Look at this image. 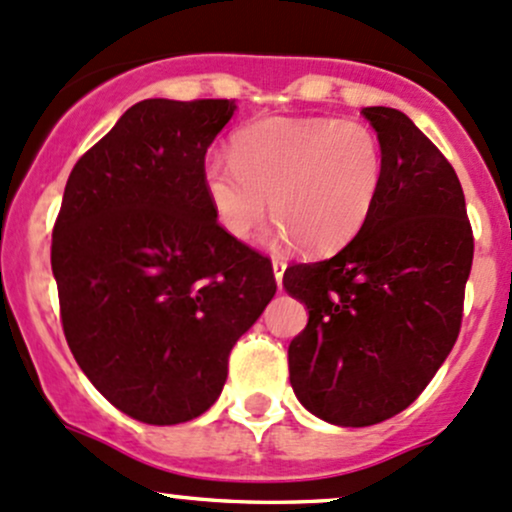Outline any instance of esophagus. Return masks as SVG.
<instances>
[{
    "mask_svg": "<svg viewBox=\"0 0 512 512\" xmlns=\"http://www.w3.org/2000/svg\"><path fill=\"white\" fill-rule=\"evenodd\" d=\"M272 269H274L276 284L281 286V279H284V272H286V260H281V257H274V260H272Z\"/></svg>",
    "mask_w": 512,
    "mask_h": 512,
    "instance_id": "obj_1",
    "label": "esophagus"
}]
</instances>
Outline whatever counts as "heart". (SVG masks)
I'll list each match as a JSON object with an SVG mask.
<instances>
[{
    "label": "heart",
    "instance_id": "heart-1",
    "mask_svg": "<svg viewBox=\"0 0 512 512\" xmlns=\"http://www.w3.org/2000/svg\"><path fill=\"white\" fill-rule=\"evenodd\" d=\"M228 163L209 161L202 190L221 231L248 240L264 214L272 238L327 252L361 231L385 182L378 134L337 117H269L240 127Z\"/></svg>",
    "mask_w": 512,
    "mask_h": 512
}]
</instances>
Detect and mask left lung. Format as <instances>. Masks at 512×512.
<instances>
[{"label": "left lung", "instance_id": "8db88e82", "mask_svg": "<svg viewBox=\"0 0 512 512\" xmlns=\"http://www.w3.org/2000/svg\"><path fill=\"white\" fill-rule=\"evenodd\" d=\"M361 113L383 144V192L337 255L284 272L308 308L289 344L293 392L317 419L351 428L399 414L431 383L460 334L474 257L448 158L399 110Z\"/></svg>", "mask_w": 512, "mask_h": 512}]
</instances>
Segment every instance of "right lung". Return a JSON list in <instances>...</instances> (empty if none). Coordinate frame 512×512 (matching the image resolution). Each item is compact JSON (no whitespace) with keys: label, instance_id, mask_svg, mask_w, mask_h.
Returning <instances> with one entry per match:
<instances>
[{"label":"right lung","instance_id":"1","mask_svg":"<svg viewBox=\"0 0 512 512\" xmlns=\"http://www.w3.org/2000/svg\"><path fill=\"white\" fill-rule=\"evenodd\" d=\"M236 108L132 105L64 187L52 231L64 337L93 387L144 424L204 414L276 293L272 262L221 231L202 190L204 156Z\"/></svg>","mask_w":512,"mask_h":512}]
</instances>
